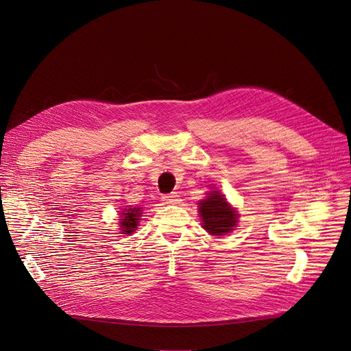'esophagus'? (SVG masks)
Listing matches in <instances>:
<instances>
[{"instance_id": "esophagus-1", "label": "esophagus", "mask_w": 351, "mask_h": 351, "mask_svg": "<svg viewBox=\"0 0 351 351\" xmlns=\"http://www.w3.org/2000/svg\"><path fill=\"white\" fill-rule=\"evenodd\" d=\"M162 202L165 204H177L180 202V195L177 193H170L162 195Z\"/></svg>"}]
</instances>
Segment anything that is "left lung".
<instances>
[{
    "label": "left lung",
    "mask_w": 351,
    "mask_h": 351,
    "mask_svg": "<svg viewBox=\"0 0 351 351\" xmlns=\"http://www.w3.org/2000/svg\"><path fill=\"white\" fill-rule=\"evenodd\" d=\"M199 215L203 219V227L213 236H224L237 224L236 210L230 207L219 191H211L199 203Z\"/></svg>",
    "instance_id": "left-lung-1"
}]
</instances>
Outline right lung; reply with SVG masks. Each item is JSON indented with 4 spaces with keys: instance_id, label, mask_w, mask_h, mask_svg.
<instances>
[{
    "instance_id": "right-lung-1",
    "label": "right lung",
    "mask_w": 351,
    "mask_h": 351,
    "mask_svg": "<svg viewBox=\"0 0 351 351\" xmlns=\"http://www.w3.org/2000/svg\"><path fill=\"white\" fill-rule=\"evenodd\" d=\"M140 208H128L123 211V217H121V231H124L123 234H131L132 231H134L138 226V217H140Z\"/></svg>"
}]
</instances>
